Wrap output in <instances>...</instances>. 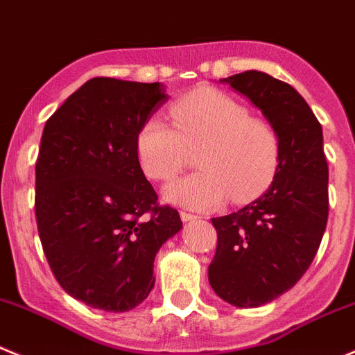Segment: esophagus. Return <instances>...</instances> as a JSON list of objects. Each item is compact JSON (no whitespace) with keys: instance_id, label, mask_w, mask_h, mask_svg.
<instances>
[{"instance_id":"34e87169","label":"esophagus","mask_w":355,"mask_h":355,"mask_svg":"<svg viewBox=\"0 0 355 355\" xmlns=\"http://www.w3.org/2000/svg\"><path fill=\"white\" fill-rule=\"evenodd\" d=\"M181 219H183L184 223H188V221H195V219H198V216L191 214V212H187V211H181Z\"/></svg>"}]
</instances>
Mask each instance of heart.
<instances>
[{
	"label": "heart",
	"mask_w": 355,
	"mask_h": 355,
	"mask_svg": "<svg viewBox=\"0 0 355 355\" xmlns=\"http://www.w3.org/2000/svg\"><path fill=\"white\" fill-rule=\"evenodd\" d=\"M168 113L174 127L153 114L137 134V158L148 178L172 180L187 165V150L202 144L195 158L202 171L168 184L164 191L168 202L214 209L230 197L249 200L272 183L281 158L279 137L244 104L202 89L172 104Z\"/></svg>",
	"instance_id": "b5f03b06"
}]
</instances>
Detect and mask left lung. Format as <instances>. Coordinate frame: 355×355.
<instances>
[{
    "mask_svg": "<svg viewBox=\"0 0 355 355\" xmlns=\"http://www.w3.org/2000/svg\"><path fill=\"white\" fill-rule=\"evenodd\" d=\"M254 104L281 146L268 190L221 218H212L218 248L209 265L216 295L239 309L273 302L309 270L327 223V162L322 127L288 83L261 71L219 80Z\"/></svg>",
    "mask_w": 355,
    "mask_h": 355,
    "instance_id": "obj_1",
    "label": "left lung"
}]
</instances>
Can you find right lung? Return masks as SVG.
<instances>
[{
    "instance_id": "right-lung-1",
    "label": "right lung",
    "mask_w": 355,
    "mask_h": 355,
    "mask_svg": "<svg viewBox=\"0 0 355 355\" xmlns=\"http://www.w3.org/2000/svg\"><path fill=\"white\" fill-rule=\"evenodd\" d=\"M162 83L92 78L46 120L36 162V223L57 282L92 309L127 312L155 286L162 245L183 228L157 204L137 158Z\"/></svg>"
}]
</instances>
